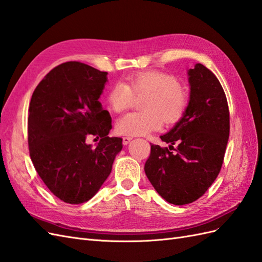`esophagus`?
Wrapping results in <instances>:
<instances>
[{
    "mask_svg": "<svg viewBox=\"0 0 262 262\" xmlns=\"http://www.w3.org/2000/svg\"><path fill=\"white\" fill-rule=\"evenodd\" d=\"M132 139H133L132 137H123V144H124V145L129 144V142H130Z\"/></svg>",
    "mask_w": 262,
    "mask_h": 262,
    "instance_id": "1",
    "label": "esophagus"
}]
</instances>
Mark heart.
<instances>
[{
  "label": "heart",
  "mask_w": 262,
  "mask_h": 262,
  "mask_svg": "<svg viewBox=\"0 0 262 262\" xmlns=\"http://www.w3.org/2000/svg\"><path fill=\"white\" fill-rule=\"evenodd\" d=\"M143 96V112L128 113L117 120L115 129L119 135L145 136L162 128L163 122L172 126L183 119L188 108V94L184 86L170 74L159 71L139 72L130 75L126 83L113 84L106 100L114 113H122L135 97Z\"/></svg>",
  "instance_id": "1"
}]
</instances>
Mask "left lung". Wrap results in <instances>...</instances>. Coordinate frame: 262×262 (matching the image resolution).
Returning <instances> with one entry per match:
<instances>
[{
  "instance_id": "1",
  "label": "left lung",
  "mask_w": 262,
  "mask_h": 262,
  "mask_svg": "<svg viewBox=\"0 0 262 262\" xmlns=\"http://www.w3.org/2000/svg\"><path fill=\"white\" fill-rule=\"evenodd\" d=\"M188 75V108L169 133L160 136L170 144L169 148L150 144L145 164L154 188L166 201L178 206L199 199L216 180L230 130L229 107L216 75L203 64H196ZM176 142L179 146L173 149Z\"/></svg>"
}]
</instances>
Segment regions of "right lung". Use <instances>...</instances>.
Here are the masks:
<instances>
[{"instance_id": "add662e5", "label": "right lung", "mask_w": 262, "mask_h": 262, "mask_svg": "<svg viewBox=\"0 0 262 262\" xmlns=\"http://www.w3.org/2000/svg\"><path fill=\"white\" fill-rule=\"evenodd\" d=\"M80 62L54 67L33 92L28 140L32 163L53 195L64 203L89 201L110 176L122 138L110 137L112 118L98 102L107 80ZM94 136L96 149L85 144Z\"/></svg>"}]
</instances>
